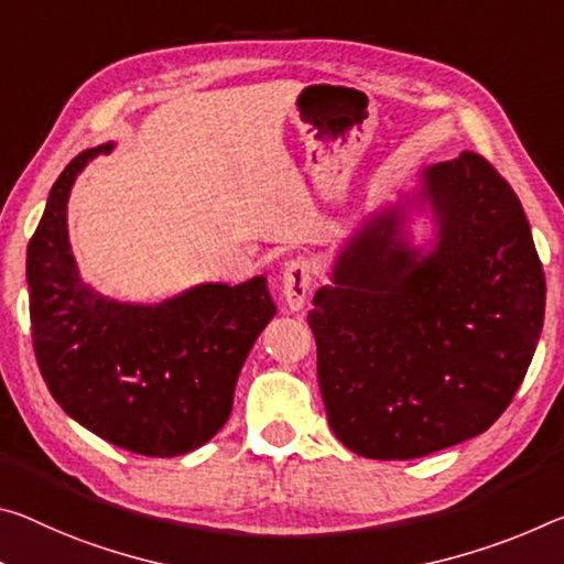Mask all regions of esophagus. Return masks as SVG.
<instances>
[{
	"instance_id": "1",
	"label": "esophagus",
	"mask_w": 564,
	"mask_h": 564,
	"mask_svg": "<svg viewBox=\"0 0 564 564\" xmlns=\"http://www.w3.org/2000/svg\"><path fill=\"white\" fill-rule=\"evenodd\" d=\"M283 299L291 311H301L311 291V265L306 261H291L283 271Z\"/></svg>"
}]
</instances>
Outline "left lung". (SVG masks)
<instances>
[{
	"instance_id": "obj_1",
	"label": "left lung",
	"mask_w": 564,
	"mask_h": 564,
	"mask_svg": "<svg viewBox=\"0 0 564 564\" xmlns=\"http://www.w3.org/2000/svg\"><path fill=\"white\" fill-rule=\"evenodd\" d=\"M542 324V263L509 183L477 153L422 167L348 236L308 311L328 424L369 459L479 436L520 389Z\"/></svg>"
}]
</instances>
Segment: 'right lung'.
I'll list each match as a JSON object with an SVG mask.
<instances>
[{
    "label": "right lung",
    "instance_id": "obj_1",
    "mask_svg": "<svg viewBox=\"0 0 564 564\" xmlns=\"http://www.w3.org/2000/svg\"><path fill=\"white\" fill-rule=\"evenodd\" d=\"M118 142L79 153L52 185L26 246L32 341L50 394L89 432L145 457H181L216 436L256 338L275 316L265 275L205 281L158 303L105 296L69 246L77 175Z\"/></svg>",
    "mask_w": 564,
    "mask_h": 564
}]
</instances>
